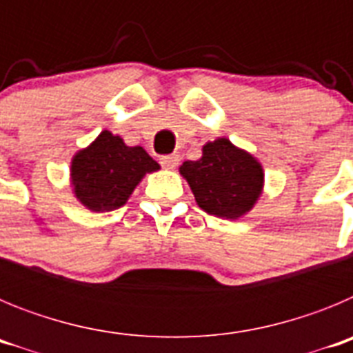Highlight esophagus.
Segmentation results:
<instances>
[{
  "label": "esophagus",
  "instance_id": "1",
  "mask_svg": "<svg viewBox=\"0 0 353 353\" xmlns=\"http://www.w3.org/2000/svg\"><path fill=\"white\" fill-rule=\"evenodd\" d=\"M161 164L164 168H168V170H173V168L179 166V162H180V157L176 154H171V155H162L161 159Z\"/></svg>",
  "mask_w": 353,
  "mask_h": 353
}]
</instances>
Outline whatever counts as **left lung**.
Listing matches in <instances>:
<instances>
[{
  "instance_id": "8db88e82",
  "label": "left lung",
  "mask_w": 353,
  "mask_h": 353,
  "mask_svg": "<svg viewBox=\"0 0 353 353\" xmlns=\"http://www.w3.org/2000/svg\"><path fill=\"white\" fill-rule=\"evenodd\" d=\"M180 173L199 207L226 219H236L251 210L263 185V171L256 159L235 148L226 138L207 143L203 157L183 162Z\"/></svg>"
}]
</instances>
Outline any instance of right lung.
Listing matches in <instances>:
<instances>
[{
  "label": "right lung",
  "mask_w": 353,
  "mask_h": 353,
  "mask_svg": "<svg viewBox=\"0 0 353 353\" xmlns=\"http://www.w3.org/2000/svg\"><path fill=\"white\" fill-rule=\"evenodd\" d=\"M157 170V162L141 146H127L104 130L72 161V185L84 207L109 212L125 205L139 180Z\"/></svg>",
  "instance_id": "add662e5"
}]
</instances>
